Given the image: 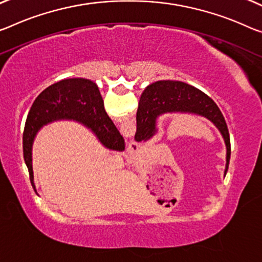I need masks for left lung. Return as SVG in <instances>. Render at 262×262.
<instances>
[{"label":"left lung","mask_w":262,"mask_h":262,"mask_svg":"<svg viewBox=\"0 0 262 262\" xmlns=\"http://www.w3.org/2000/svg\"><path fill=\"white\" fill-rule=\"evenodd\" d=\"M168 112H192L210 119L219 128L226 143V171L228 170L231 159V140L227 124L220 108L206 94L184 82L159 80L144 90L137 110L135 139L138 142L150 139L157 131V118Z\"/></svg>","instance_id":"left-lung-1"}]
</instances>
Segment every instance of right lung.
<instances>
[{"mask_svg": "<svg viewBox=\"0 0 262 262\" xmlns=\"http://www.w3.org/2000/svg\"><path fill=\"white\" fill-rule=\"evenodd\" d=\"M56 119H75L95 132L104 146L123 151L122 135L104 110L103 98L95 82L85 78L63 79L38 95L30 107L23 132V158L34 180L31 167V145L43 124Z\"/></svg>", "mask_w": 262, "mask_h": 262, "instance_id": "right-lung-1", "label": "right lung"}]
</instances>
